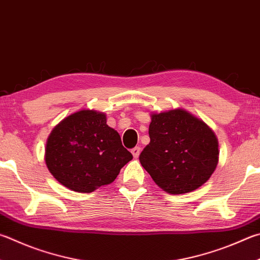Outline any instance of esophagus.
I'll list each match as a JSON object with an SVG mask.
<instances>
[{
  "mask_svg": "<svg viewBox=\"0 0 260 260\" xmlns=\"http://www.w3.org/2000/svg\"><path fill=\"white\" fill-rule=\"evenodd\" d=\"M132 153H133L134 158H139V155L141 153V148H140V146H135V148L132 149Z\"/></svg>",
  "mask_w": 260,
  "mask_h": 260,
  "instance_id": "1",
  "label": "esophagus"
}]
</instances>
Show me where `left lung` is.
I'll return each instance as SVG.
<instances>
[{
    "label": "left lung",
    "instance_id": "8db88e82",
    "mask_svg": "<svg viewBox=\"0 0 260 260\" xmlns=\"http://www.w3.org/2000/svg\"><path fill=\"white\" fill-rule=\"evenodd\" d=\"M150 143L140 162L155 184L171 194L197 190L218 162V141L204 121L183 109L151 116Z\"/></svg>",
    "mask_w": 260,
    "mask_h": 260
}]
</instances>
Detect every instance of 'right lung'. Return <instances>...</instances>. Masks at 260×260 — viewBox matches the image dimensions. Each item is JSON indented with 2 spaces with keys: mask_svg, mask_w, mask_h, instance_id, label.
Returning a JSON list of instances; mask_svg holds the SVG:
<instances>
[{
  "mask_svg": "<svg viewBox=\"0 0 260 260\" xmlns=\"http://www.w3.org/2000/svg\"><path fill=\"white\" fill-rule=\"evenodd\" d=\"M133 159L120 136L107 125L106 115L81 110L56 125L46 142L45 162L59 183L89 193L112 183Z\"/></svg>",
  "mask_w": 260,
  "mask_h": 260,
  "instance_id": "obj_1",
  "label": "right lung"
}]
</instances>
